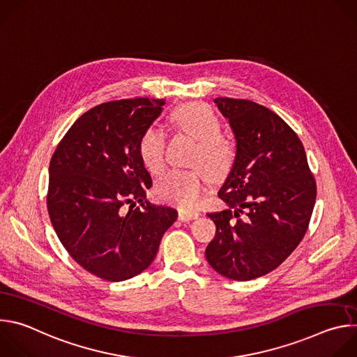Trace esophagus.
<instances>
[{"label":"esophagus","instance_id":"1","mask_svg":"<svg viewBox=\"0 0 357 357\" xmlns=\"http://www.w3.org/2000/svg\"><path fill=\"white\" fill-rule=\"evenodd\" d=\"M199 216V213H190V212H179L178 213V218L181 222H189V220H193Z\"/></svg>","mask_w":357,"mask_h":357}]
</instances>
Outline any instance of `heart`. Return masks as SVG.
I'll list each match as a JSON object with an SVG mask.
<instances>
[{
    "mask_svg": "<svg viewBox=\"0 0 357 357\" xmlns=\"http://www.w3.org/2000/svg\"><path fill=\"white\" fill-rule=\"evenodd\" d=\"M169 120L172 126L196 138L193 162H200L215 176L227 172L234 157L233 144L219 134L220 121L208 105L199 101L182 105L171 113ZM138 154L149 172H160L165 162V134L162 130L146 128L138 142ZM208 183V175L202 168L172 169L160 178L155 195L168 205L189 211L199 205Z\"/></svg>",
    "mask_w": 357,
    "mask_h": 357,
    "instance_id": "b5f03b06",
    "label": "heart"
}]
</instances>
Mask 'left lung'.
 <instances>
[{"label":"left lung","mask_w":357,"mask_h":357,"mask_svg":"<svg viewBox=\"0 0 357 357\" xmlns=\"http://www.w3.org/2000/svg\"><path fill=\"white\" fill-rule=\"evenodd\" d=\"M236 138L233 167L219 190L227 209L208 213L216 236L206 247L215 271L236 281L275 270L307 233L317 183L298 135L250 100L218 97Z\"/></svg>","instance_id":"8db88e82"}]
</instances>
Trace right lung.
<instances>
[{"label":"right lung","instance_id":"add662e5","mask_svg":"<svg viewBox=\"0 0 357 357\" xmlns=\"http://www.w3.org/2000/svg\"><path fill=\"white\" fill-rule=\"evenodd\" d=\"M164 105L146 97L98 105L75 121L50 160V222L70 257L103 280L124 281L148 268L178 218L174 208L146 200L152 181L138 154ZM137 201L142 208L134 210Z\"/></svg>","mask_w":357,"mask_h":357}]
</instances>
